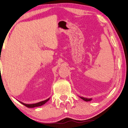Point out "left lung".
I'll return each mask as SVG.
<instances>
[{
	"label": "left lung",
	"mask_w": 128,
	"mask_h": 128,
	"mask_svg": "<svg viewBox=\"0 0 128 128\" xmlns=\"http://www.w3.org/2000/svg\"><path fill=\"white\" fill-rule=\"evenodd\" d=\"M79 97L81 99H82V100H84V101H86V102H89L91 101L92 100V98H84V97H82V96H80Z\"/></svg>",
	"instance_id": "left-lung-1"
}]
</instances>
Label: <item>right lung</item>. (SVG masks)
I'll return each mask as SVG.
<instances>
[{
	"instance_id": "obj_1",
	"label": "right lung",
	"mask_w": 128,
	"mask_h": 128,
	"mask_svg": "<svg viewBox=\"0 0 128 128\" xmlns=\"http://www.w3.org/2000/svg\"><path fill=\"white\" fill-rule=\"evenodd\" d=\"M50 98H48L45 100L41 101V102H38V103H34V104H26V103H24L23 102H21L19 101V100H18V101L20 103H21V104H22L23 105H24L25 106H26V107H27L28 108H34V107H40V106H42L43 104H44L46 103L47 102H48Z\"/></svg>"
}]
</instances>
